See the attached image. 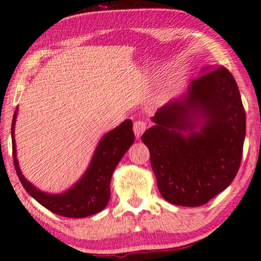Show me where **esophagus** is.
I'll use <instances>...</instances> for the list:
<instances>
[{
  "label": "esophagus",
  "mask_w": 261,
  "mask_h": 261,
  "mask_svg": "<svg viewBox=\"0 0 261 261\" xmlns=\"http://www.w3.org/2000/svg\"><path fill=\"white\" fill-rule=\"evenodd\" d=\"M133 130H134V134H136V137L140 138L141 134L146 130V123L141 120L136 121L133 124Z\"/></svg>",
  "instance_id": "esophagus-1"
}]
</instances>
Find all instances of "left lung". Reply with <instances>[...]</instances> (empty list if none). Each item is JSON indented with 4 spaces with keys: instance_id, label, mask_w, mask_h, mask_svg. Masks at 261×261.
<instances>
[{
    "instance_id": "left-lung-1",
    "label": "left lung",
    "mask_w": 261,
    "mask_h": 261,
    "mask_svg": "<svg viewBox=\"0 0 261 261\" xmlns=\"http://www.w3.org/2000/svg\"><path fill=\"white\" fill-rule=\"evenodd\" d=\"M152 121L141 140L166 201L197 207L232 182L242 160L246 112L226 67L203 70L190 82L188 94L160 108Z\"/></svg>"
}]
</instances>
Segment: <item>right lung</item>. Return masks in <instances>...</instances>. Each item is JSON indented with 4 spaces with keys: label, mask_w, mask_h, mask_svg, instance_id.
<instances>
[{
    "label": "right lung",
    "mask_w": 261,
    "mask_h": 261,
    "mask_svg": "<svg viewBox=\"0 0 261 261\" xmlns=\"http://www.w3.org/2000/svg\"><path fill=\"white\" fill-rule=\"evenodd\" d=\"M17 111L13 115L12 121V145L13 162L18 178L24 189L38 203L46 207L54 214L66 218H86L102 211L110 199V181L112 173L118 165L125 151L134 143V133L132 129V121L127 120L117 128L109 132L102 137L91 165L77 184L69 191L60 195H49L37 190L30 184L19 169L15 156L14 124Z\"/></svg>",
    "instance_id": "obj_1"
}]
</instances>
